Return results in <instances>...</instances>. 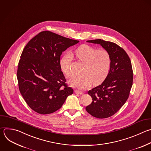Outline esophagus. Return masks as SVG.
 <instances>
[{
	"mask_svg": "<svg viewBox=\"0 0 151 151\" xmlns=\"http://www.w3.org/2000/svg\"><path fill=\"white\" fill-rule=\"evenodd\" d=\"M75 92L76 93H77V94H80V95H82V94L83 93V92L80 91H78V90H76V91H75Z\"/></svg>",
	"mask_w": 151,
	"mask_h": 151,
	"instance_id": "1",
	"label": "esophagus"
}]
</instances>
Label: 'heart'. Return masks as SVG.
I'll use <instances>...</instances> for the list:
<instances>
[{"mask_svg":"<svg viewBox=\"0 0 151 151\" xmlns=\"http://www.w3.org/2000/svg\"><path fill=\"white\" fill-rule=\"evenodd\" d=\"M75 55L78 61L83 64L81 75L72 77L69 81L70 85L79 89H85L92 83L96 86L101 83L107 77L111 66V56L106 49H97L89 45L79 47ZM73 56L66 53L60 59V65L63 72L67 76L72 75Z\"/></svg>","mask_w":151,"mask_h":151,"instance_id":"1","label":"heart"}]
</instances>
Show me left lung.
I'll list each match as a JSON object with an SVG mask.
<instances>
[{
	"instance_id": "left-lung-1",
	"label": "left lung",
	"mask_w": 151,
	"mask_h": 151,
	"mask_svg": "<svg viewBox=\"0 0 151 151\" xmlns=\"http://www.w3.org/2000/svg\"><path fill=\"white\" fill-rule=\"evenodd\" d=\"M87 41L99 44L111 56L109 75L101 85L88 91L92 101L86 107L91 116L105 119L116 114L129 98L133 84L132 63L125 50L114 42L101 39Z\"/></svg>"
}]
</instances>
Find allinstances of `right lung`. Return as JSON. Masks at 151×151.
Returning a JSON list of instances; mask_svg holds the SVG:
<instances>
[{
  "mask_svg": "<svg viewBox=\"0 0 151 151\" xmlns=\"http://www.w3.org/2000/svg\"><path fill=\"white\" fill-rule=\"evenodd\" d=\"M79 42L49 31H41L25 45L17 70L19 89L28 106L41 114L53 113L73 93L61 70L63 52Z\"/></svg>",
  "mask_w": 151,
  "mask_h": 151,
  "instance_id": "add662e5",
  "label": "right lung"
}]
</instances>
